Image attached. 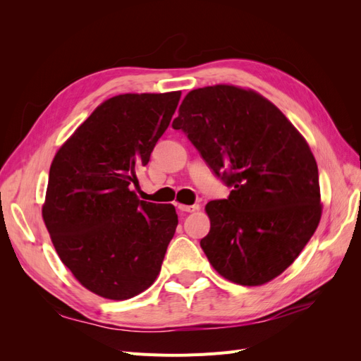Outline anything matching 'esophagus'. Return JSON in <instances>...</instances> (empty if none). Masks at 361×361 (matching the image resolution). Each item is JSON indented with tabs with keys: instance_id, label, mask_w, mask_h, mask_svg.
<instances>
[{
	"instance_id": "34e87169",
	"label": "esophagus",
	"mask_w": 361,
	"mask_h": 361,
	"mask_svg": "<svg viewBox=\"0 0 361 361\" xmlns=\"http://www.w3.org/2000/svg\"><path fill=\"white\" fill-rule=\"evenodd\" d=\"M179 211L182 212H194L199 209V204H179Z\"/></svg>"
}]
</instances>
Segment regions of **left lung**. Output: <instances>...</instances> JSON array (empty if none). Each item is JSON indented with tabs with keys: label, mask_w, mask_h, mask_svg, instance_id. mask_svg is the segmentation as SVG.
I'll return each instance as SVG.
<instances>
[{
	"label": "left lung",
	"mask_w": 361,
	"mask_h": 361,
	"mask_svg": "<svg viewBox=\"0 0 361 361\" xmlns=\"http://www.w3.org/2000/svg\"><path fill=\"white\" fill-rule=\"evenodd\" d=\"M232 191L206 204L202 241L220 274L260 286L285 271L321 220L319 174L309 145L279 108L253 90L190 92L173 120Z\"/></svg>",
	"instance_id": "8db88e82"
}]
</instances>
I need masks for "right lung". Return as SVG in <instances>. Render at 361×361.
<instances>
[{
  "instance_id": "1",
  "label": "right lung",
  "mask_w": 361,
  "mask_h": 361,
  "mask_svg": "<svg viewBox=\"0 0 361 361\" xmlns=\"http://www.w3.org/2000/svg\"><path fill=\"white\" fill-rule=\"evenodd\" d=\"M179 99L180 92L114 96L51 164L43 220L63 264L99 297L133 298L159 274L176 209L138 200L130 190Z\"/></svg>"
}]
</instances>
